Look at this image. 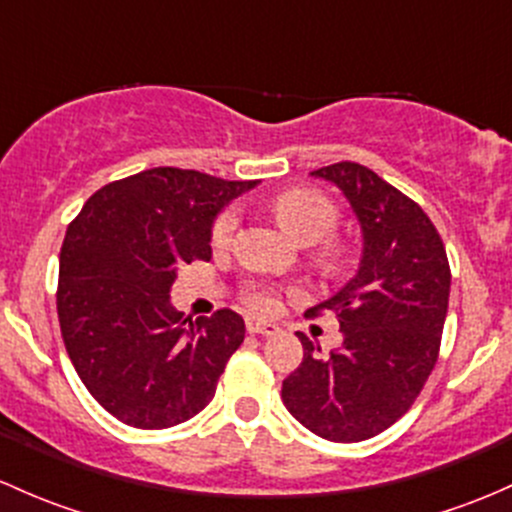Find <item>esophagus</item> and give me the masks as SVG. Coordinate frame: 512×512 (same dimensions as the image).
Returning a JSON list of instances; mask_svg holds the SVG:
<instances>
[{"label": "esophagus", "mask_w": 512, "mask_h": 512, "mask_svg": "<svg viewBox=\"0 0 512 512\" xmlns=\"http://www.w3.org/2000/svg\"><path fill=\"white\" fill-rule=\"evenodd\" d=\"M245 328H247V333H255V336H272V333L277 331V326L270 324V321L255 319V316H247Z\"/></svg>", "instance_id": "1"}]
</instances>
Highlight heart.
I'll return each mask as SVG.
<instances>
[{"label":"heart","mask_w":512,"mask_h":512,"mask_svg":"<svg viewBox=\"0 0 512 512\" xmlns=\"http://www.w3.org/2000/svg\"><path fill=\"white\" fill-rule=\"evenodd\" d=\"M272 211L289 235L299 242H319L333 233L338 225V208L331 198L314 188H292L279 193L272 201ZM240 228L238 206L223 208L211 225L213 247H228ZM333 257V250L326 252ZM247 304L255 311H270L274 306V292L270 287H250L245 294Z\"/></svg>","instance_id":"b5f03b06"}]
</instances>
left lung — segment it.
I'll list each match as a JSON object with an SVG mask.
<instances>
[{
  "label": "left lung",
  "instance_id": "8db88e82",
  "mask_svg": "<svg viewBox=\"0 0 512 512\" xmlns=\"http://www.w3.org/2000/svg\"><path fill=\"white\" fill-rule=\"evenodd\" d=\"M311 176L346 193L363 228V257L341 292L306 311L311 319L333 311L343 348L321 355L297 333L304 358L282 383V400L319 437L363 441L410 410L432 375L451 270L429 215L373 169L338 161Z\"/></svg>",
  "mask_w": 512,
  "mask_h": 512
}]
</instances>
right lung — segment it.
I'll use <instances>...</instances> for the list:
<instances>
[{
	"label": "right lung",
	"mask_w": 512,
	"mask_h": 512,
	"mask_svg": "<svg viewBox=\"0 0 512 512\" xmlns=\"http://www.w3.org/2000/svg\"><path fill=\"white\" fill-rule=\"evenodd\" d=\"M255 184L157 166L102 186L68 225L63 343L90 395L129 427L166 429L201 412L240 348V314L191 321L169 292L179 267L211 260L213 218Z\"/></svg>",
	"instance_id": "right-lung-1"
}]
</instances>
